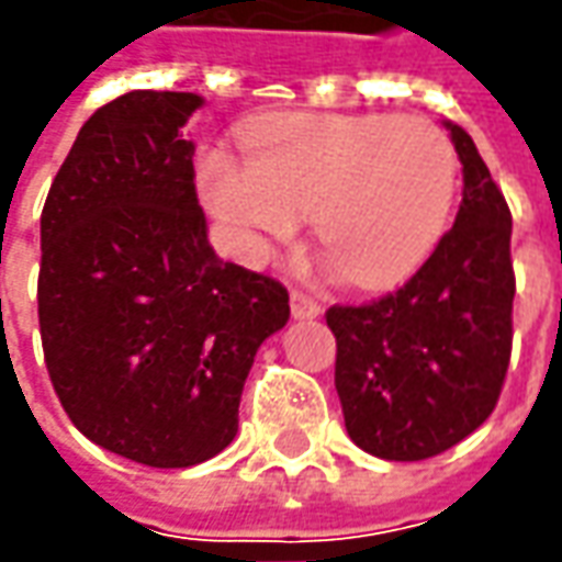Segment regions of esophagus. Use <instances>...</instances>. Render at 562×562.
I'll return each instance as SVG.
<instances>
[{"mask_svg":"<svg viewBox=\"0 0 562 562\" xmlns=\"http://www.w3.org/2000/svg\"><path fill=\"white\" fill-rule=\"evenodd\" d=\"M289 301H292V316H295V319H316V316H319V304H316L311 295L292 292Z\"/></svg>","mask_w":562,"mask_h":562,"instance_id":"34e87169","label":"esophagus"}]
</instances>
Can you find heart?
<instances>
[{
    "instance_id": "obj_1",
    "label": "heart",
    "mask_w": 562,
    "mask_h": 562,
    "mask_svg": "<svg viewBox=\"0 0 562 562\" xmlns=\"http://www.w3.org/2000/svg\"><path fill=\"white\" fill-rule=\"evenodd\" d=\"M246 150L249 162L205 153L200 190L249 258H267L311 217L338 273L378 289L412 277L452 221L458 153L437 122L295 113L258 122Z\"/></svg>"
}]
</instances>
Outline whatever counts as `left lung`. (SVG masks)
Instances as JSON below:
<instances>
[{"label":"left lung","mask_w":562,"mask_h":562,"mask_svg":"<svg viewBox=\"0 0 562 562\" xmlns=\"http://www.w3.org/2000/svg\"><path fill=\"white\" fill-rule=\"evenodd\" d=\"M442 125L464 175L452 231L393 295L326 313L347 434L387 461L440 456L473 434L510 362V209L473 137Z\"/></svg>","instance_id":"1"}]
</instances>
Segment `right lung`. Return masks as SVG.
<instances>
[{
  "label": "right lung",
  "instance_id": "1",
  "mask_svg": "<svg viewBox=\"0 0 562 562\" xmlns=\"http://www.w3.org/2000/svg\"><path fill=\"white\" fill-rule=\"evenodd\" d=\"M205 104L128 91L94 110L42 209L40 331L70 422L147 468L227 449L258 347L289 323V292L221 261L193 184Z\"/></svg>",
  "mask_w": 562,
  "mask_h": 562
}]
</instances>
